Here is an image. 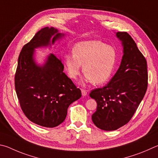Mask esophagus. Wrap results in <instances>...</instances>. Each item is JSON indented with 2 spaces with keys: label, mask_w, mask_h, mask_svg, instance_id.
Wrapping results in <instances>:
<instances>
[{
  "label": "esophagus",
  "mask_w": 158,
  "mask_h": 158,
  "mask_svg": "<svg viewBox=\"0 0 158 158\" xmlns=\"http://www.w3.org/2000/svg\"><path fill=\"white\" fill-rule=\"evenodd\" d=\"M81 92H82V95L83 96H85L87 95V92L85 89H81Z\"/></svg>",
  "instance_id": "1"
}]
</instances>
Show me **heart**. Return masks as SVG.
Wrapping results in <instances>:
<instances>
[{"label": "heart", "instance_id": "obj_1", "mask_svg": "<svg viewBox=\"0 0 158 158\" xmlns=\"http://www.w3.org/2000/svg\"><path fill=\"white\" fill-rule=\"evenodd\" d=\"M117 61L114 46L99 40L82 41L76 44L73 52L64 55L66 71L72 79H76L83 64L85 72L82 82L103 84L109 80Z\"/></svg>", "mask_w": 158, "mask_h": 158}]
</instances>
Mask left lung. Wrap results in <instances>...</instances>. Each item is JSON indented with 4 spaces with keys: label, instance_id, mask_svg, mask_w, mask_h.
I'll list each match as a JSON object with an SVG mask.
<instances>
[{
    "label": "left lung",
    "instance_id": "8db88e82",
    "mask_svg": "<svg viewBox=\"0 0 158 158\" xmlns=\"http://www.w3.org/2000/svg\"><path fill=\"white\" fill-rule=\"evenodd\" d=\"M116 35L123 48L119 68L106 86L89 94L97 103L92 116L93 123L106 131H115L129 122L148 87L147 63L136 43L126 32Z\"/></svg>",
    "mask_w": 158,
    "mask_h": 158
}]
</instances>
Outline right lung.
I'll return each mask as SVG.
<instances>
[{"label": "right lung", "mask_w": 158, "mask_h": 158, "mask_svg": "<svg viewBox=\"0 0 158 158\" xmlns=\"http://www.w3.org/2000/svg\"><path fill=\"white\" fill-rule=\"evenodd\" d=\"M64 35L52 27L38 31L22 48L15 73V89L24 114L46 128L62 123L69 106L81 97V89L64 73V65L55 55L50 54L43 65L34 58L35 48L51 46Z\"/></svg>", "instance_id": "obj_1"}]
</instances>
